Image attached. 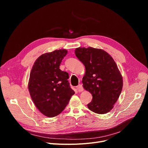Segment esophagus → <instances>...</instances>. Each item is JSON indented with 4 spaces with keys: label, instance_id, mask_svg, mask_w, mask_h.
Segmentation results:
<instances>
[{
    "label": "esophagus",
    "instance_id": "34e87169",
    "mask_svg": "<svg viewBox=\"0 0 148 148\" xmlns=\"http://www.w3.org/2000/svg\"><path fill=\"white\" fill-rule=\"evenodd\" d=\"M76 88H77V90H78L79 92H81L83 91V88L82 84H79L78 86L76 87Z\"/></svg>",
    "mask_w": 148,
    "mask_h": 148
}]
</instances>
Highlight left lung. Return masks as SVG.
<instances>
[{"mask_svg": "<svg viewBox=\"0 0 148 148\" xmlns=\"http://www.w3.org/2000/svg\"><path fill=\"white\" fill-rule=\"evenodd\" d=\"M75 54L86 69L82 83L92 95L89 109L98 114L109 112L123 87L122 76L116 62L106 51L90 47L77 48Z\"/></svg>", "mask_w": 148, "mask_h": 148, "instance_id": "1", "label": "left lung"}]
</instances>
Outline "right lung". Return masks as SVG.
Here are the masks:
<instances>
[{
	"mask_svg": "<svg viewBox=\"0 0 148 148\" xmlns=\"http://www.w3.org/2000/svg\"><path fill=\"white\" fill-rule=\"evenodd\" d=\"M68 51L45 53L35 62L30 74L28 89L40 112L49 118L59 114L75 94L68 81V73L59 69Z\"/></svg>",
	"mask_w": 148,
	"mask_h": 148,
	"instance_id": "obj_1",
	"label": "right lung"
}]
</instances>
